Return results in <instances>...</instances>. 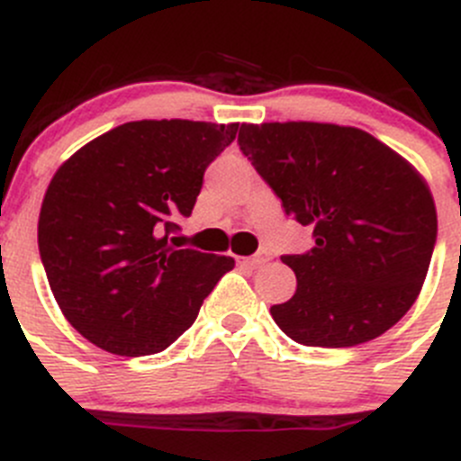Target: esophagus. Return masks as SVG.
<instances>
[{
    "label": "esophagus",
    "instance_id": "1",
    "mask_svg": "<svg viewBox=\"0 0 461 461\" xmlns=\"http://www.w3.org/2000/svg\"><path fill=\"white\" fill-rule=\"evenodd\" d=\"M270 261V254L267 252H258V254H254V257H236V263H243V266H252V267H258V266H263V263H267Z\"/></svg>",
    "mask_w": 461,
    "mask_h": 461
}]
</instances>
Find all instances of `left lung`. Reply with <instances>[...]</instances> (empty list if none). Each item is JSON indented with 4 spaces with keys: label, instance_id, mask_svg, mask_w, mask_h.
Segmentation results:
<instances>
[{
    "label": "left lung",
    "instance_id": "obj_1",
    "mask_svg": "<svg viewBox=\"0 0 461 461\" xmlns=\"http://www.w3.org/2000/svg\"><path fill=\"white\" fill-rule=\"evenodd\" d=\"M239 146L315 239L308 252L281 257L297 290L270 308L276 326L329 349L392 329L421 293L437 240L421 173L369 132L335 123H243Z\"/></svg>",
    "mask_w": 461,
    "mask_h": 461
}]
</instances>
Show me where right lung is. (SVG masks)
Wrapping results in <instances>:
<instances>
[{
	"label": "right lung",
	"instance_id": "add662e5",
	"mask_svg": "<svg viewBox=\"0 0 461 461\" xmlns=\"http://www.w3.org/2000/svg\"><path fill=\"white\" fill-rule=\"evenodd\" d=\"M239 123L144 119L76 150L44 194L38 248L71 326L117 356L167 349L198 317L231 257L173 249L209 164Z\"/></svg>",
	"mask_w": 461,
	"mask_h": 461
}]
</instances>
